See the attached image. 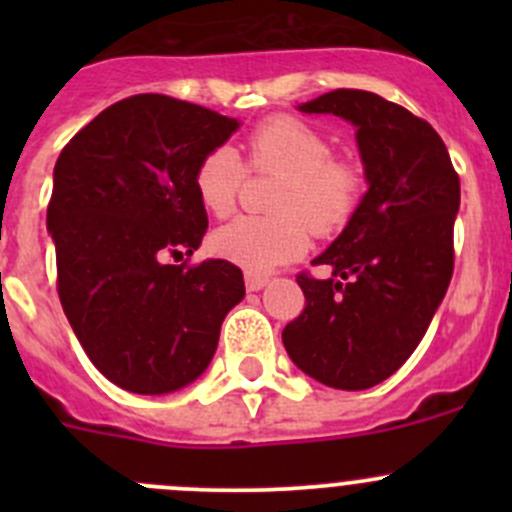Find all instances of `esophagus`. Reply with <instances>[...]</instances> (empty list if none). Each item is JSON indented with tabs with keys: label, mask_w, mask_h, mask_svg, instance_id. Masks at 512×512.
Wrapping results in <instances>:
<instances>
[{
	"label": "esophagus",
	"mask_w": 512,
	"mask_h": 512,
	"mask_svg": "<svg viewBox=\"0 0 512 512\" xmlns=\"http://www.w3.org/2000/svg\"><path fill=\"white\" fill-rule=\"evenodd\" d=\"M267 285V275H260V272H245V287L250 292H257Z\"/></svg>",
	"instance_id": "34e87169"
}]
</instances>
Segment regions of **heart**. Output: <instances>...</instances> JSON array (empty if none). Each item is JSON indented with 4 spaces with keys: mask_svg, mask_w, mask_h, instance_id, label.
I'll return each mask as SVG.
<instances>
[{
    "mask_svg": "<svg viewBox=\"0 0 512 512\" xmlns=\"http://www.w3.org/2000/svg\"><path fill=\"white\" fill-rule=\"evenodd\" d=\"M247 153L255 173L285 175L272 200L277 215L237 218L213 235L215 252L247 270L265 272L297 260L307 252L312 232L329 237L344 230L364 200V163L334 156L332 141L302 118L277 113L260 121L247 136ZM245 178L247 165L235 148L215 146L195 165V195L210 215L227 218Z\"/></svg>",
    "mask_w": 512,
    "mask_h": 512,
    "instance_id": "1",
    "label": "heart"
}]
</instances>
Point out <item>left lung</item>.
<instances>
[{
  "mask_svg": "<svg viewBox=\"0 0 512 512\" xmlns=\"http://www.w3.org/2000/svg\"><path fill=\"white\" fill-rule=\"evenodd\" d=\"M299 108L354 123L369 193L312 262L332 277L297 275L304 309L282 342L289 359L324 386L371 389L414 354L446 294L461 180L431 123L399 103L337 89Z\"/></svg>",
  "mask_w": 512,
  "mask_h": 512,
  "instance_id": "obj_1",
  "label": "left lung"
}]
</instances>
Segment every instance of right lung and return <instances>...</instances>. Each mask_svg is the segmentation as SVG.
Masks as SVG:
<instances>
[{"mask_svg": "<svg viewBox=\"0 0 512 512\" xmlns=\"http://www.w3.org/2000/svg\"><path fill=\"white\" fill-rule=\"evenodd\" d=\"M235 118L163 94L113 103L64 146L46 225L61 307L94 366L133 394H170L208 369L225 314L245 297L227 260L170 265L208 230L200 158Z\"/></svg>", "mask_w": 512, "mask_h": 512, "instance_id": "add662e5", "label": "right lung"}]
</instances>
